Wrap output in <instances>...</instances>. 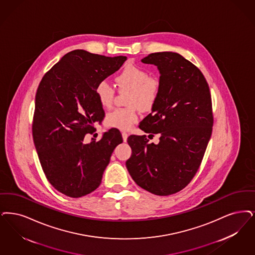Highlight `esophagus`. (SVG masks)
<instances>
[{"instance_id": "1", "label": "esophagus", "mask_w": 255, "mask_h": 255, "mask_svg": "<svg viewBox=\"0 0 255 255\" xmlns=\"http://www.w3.org/2000/svg\"><path fill=\"white\" fill-rule=\"evenodd\" d=\"M128 136H129V133L126 132H123V141L125 142V141H127V138H128Z\"/></svg>"}]
</instances>
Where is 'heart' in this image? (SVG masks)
Here are the masks:
<instances>
[{
  "label": "heart",
  "instance_id": "heart-1",
  "mask_svg": "<svg viewBox=\"0 0 255 255\" xmlns=\"http://www.w3.org/2000/svg\"><path fill=\"white\" fill-rule=\"evenodd\" d=\"M116 85L120 89L130 90L125 108H117L106 117V124L109 127L123 131L131 129L138 121L137 107L143 111H150L160 96L162 81L157 75H149V72L141 66L127 64L123 67L116 79ZM96 96L103 108H110L115 98V88L106 81L100 82L96 88Z\"/></svg>",
  "mask_w": 255,
  "mask_h": 255
}]
</instances>
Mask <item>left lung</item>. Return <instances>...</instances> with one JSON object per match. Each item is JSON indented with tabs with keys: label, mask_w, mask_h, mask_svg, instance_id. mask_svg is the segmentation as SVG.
<instances>
[{
	"label": "left lung",
	"mask_w": 255,
	"mask_h": 255,
	"mask_svg": "<svg viewBox=\"0 0 255 255\" xmlns=\"http://www.w3.org/2000/svg\"><path fill=\"white\" fill-rule=\"evenodd\" d=\"M141 61L157 66L162 89L138 127L160 137L154 144L146 135H130L126 167L144 190L170 195L192 181L202 162L214 125L211 92L202 72L177 53H152Z\"/></svg>",
	"instance_id": "left-lung-1"
}]
</instances>
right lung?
<instances>
[{
	"instance_id": "1",
	"label": "right lung",
	"mask_w": 255,
	"mask_h": 255,
	"mask_svg": "<svg viewBox=\"0 0 255 255\" xmlns=\"http://www.w3.org/2000/svg\"><path fill=\"white\" fill-rule=\"evenodd\" d=\"M126 60L74 50L41 79L35 98L33 140L43 173L61 194L78 198L94 192L114 149L123 141L117 128L104 132L99 141L83 140L96 131L93 123L105 117L96 96L98 84Z\"/></svg>"
}]
</instances>
